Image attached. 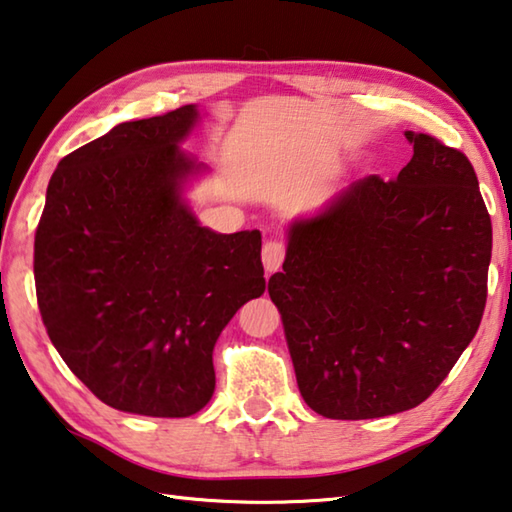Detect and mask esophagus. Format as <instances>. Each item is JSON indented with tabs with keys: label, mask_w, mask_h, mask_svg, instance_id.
<instances>
[{
	"label": "esophagus",
	"mask_w": 512,
	"mask_h": 512,
	"mask_svg": "<svg viewBox=\"0 0 512 512\" xmlns=\"http://www.w3.org/2000/svg\"><path fill=\"white\" fill-rule=\"evenodd\" d=\"M286 257V244L280 239H271L266 241L264 248H262V262H264V268L266 273H275L277 268L282 266Z\"/></svg>",
	"instance_id": "esophagus-1"
}]
</instances>
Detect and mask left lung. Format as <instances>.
<instances>
[{
  "label": "left lung",
  "instance_id": "obj_1",
  "mask_svg": "<svg viewBox=\"0 0 512 512\" xmlns=\"http://www.w3.org/2000/svg\"><path fill=\"white\" fill-rule=\"evenodd\" d=\"M396 179L349 185L288 230L268 280L300 394L360 421L421 405L470 345L488 297L492 224L468 156L405 132Z\"/></svg>",
  "mask_w": 512,
  "mask_h": 512
}]
</instances>
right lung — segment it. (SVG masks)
<instances>
[{"instance_id": "add662e5", "label": "right lung", "mask_w": 512, "mask_h": 512, "mask_svg": "<svg viewBox=\"0 0 512 512\" xmlns=\"http://www.w3.org/2000/svg\"><path fill=\"white\" fill-rule=\"evenodd\" d=\"M197 107L120 123L64 156L35 230V293L67 367L120 412L183 418L215 392L219 333L266 291L262 235L199 226L179 150Z\"/></svg>"}]
</instances>
